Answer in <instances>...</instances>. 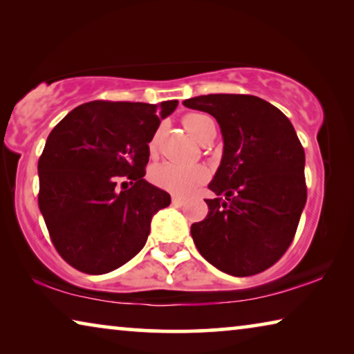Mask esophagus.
<instances>
[{
    "instance_id": "obj_1",
    "label": "esophagus",
    "mask_w": 354,
    "mask_h": 354,
    "mask_svg": "<svg viewBox=\"0 0 354 354\" xmlns=\"http://www.w3.org/2000/svg\"><path fill=\"white\" fill-rule=\"evenodd\" d=\"M171 205H173V206H183V205H184V198H181V197H173V198H171Z\"/></svg>"
}]
</instances>
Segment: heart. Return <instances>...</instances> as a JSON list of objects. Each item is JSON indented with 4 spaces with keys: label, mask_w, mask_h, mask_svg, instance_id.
Wrapping results in <instances>:
<instances>
[{
    "label": "heart",
    "mask_w": 354,
    "mask_h": 354,
    "mask_svg": "<svg viewBox=\"0 0 354 354\" xmlns=\"http://www.w3.org/2000/svg\"><path fill=\"white\" fill-rule=\"evenodd\" d=\"M209 124H214V121H212V118L203 113H189L184 116V126L197 140ZM149 147H156V137L151 140ZM149 178L157 187L165 189L168 192L176 195H187L198 184L205 181L207 178V171L201 165L179 164V162H160V164H156L151 168Z\"/></svg>",
    "instance_id": "1"
}]
</instances>
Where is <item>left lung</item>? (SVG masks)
I'll return each mask as SVG.
<instances>
[{"instance_id":"1","label":"left lung","mask_w":354,"mask_h":354,"mask_svg":"<svg viewBox=\"0 0 354 354\" xmlns=\"http://www.w3.org/2000/svg\"><path fill=\"white\" fill-rule=\"evenodd\" d=\"M183 104L214 116L223 138L207 186L217 198L206 200L207 216L190 227L194 243L232 276L265 271L290 248L307 200L306 154L295 127L277 106L249 94H207Z\"/></svg>"}]
</instances>
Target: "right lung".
Listing matches in <instances>:
<instances>
[{
  "mask_svg": "<svg viewBox=\"0 0 354 354\" xmlns=\"http://www.w3.org/2000/svg\"><path fill=\"white\" fill-rule=\"evenodd\" d=\"M176 106L93 100L50 132L37 164L39 209L55 249L78 271L110 272L147 244L151 218L171 201L143 178L148 143ZM121 177L131 188L115 189Z\"/></svg>",
  "mask_w": 354,
  "mask_h": 354,
  "instance_id": "add662e5",
  "label": "right lung"
}]
</instances>
